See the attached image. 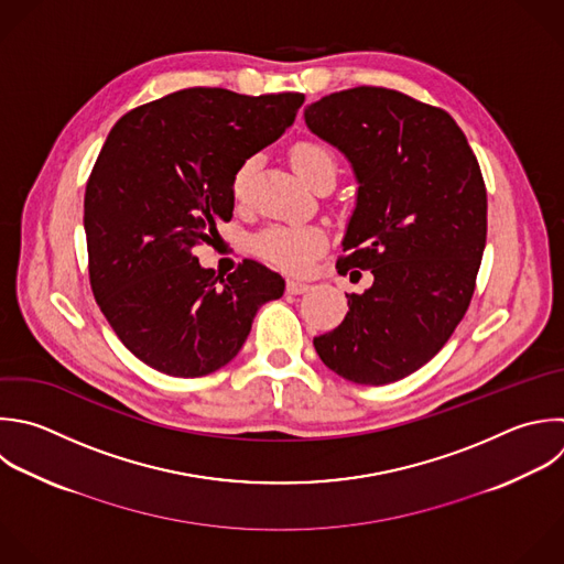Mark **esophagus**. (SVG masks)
I'll return each mask as SVG.
<instances>
[{
    "mask_svg": "<svg viewBox=\"0 0 564 564\" xmlns=\"http://www.w3.org/2000/svg\"><path fill=\"white\" fill-rule=\"evenodd\" d=\"M308 289H311V284H306V282H300V280H286V293H291V295L306 293Z\"/></svg>",
    "mask_w": 564,
    "mask_h": 564,
    "instance_id": "esophagus-1",
    "label": "esophagus"
}]
</instances>
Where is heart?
<instances>
[{
  "mask_svg": "<svg viewBox=\"0 0 564 564\" xmlns=\"http://www.w3.org/2000/svg\"><path fill=\"white\" fill-rule=\"evenodd\" d=\"M291 163L293 170L308 183L313 185L324 172H335V159L333 154L317 143H297L291 150ZM256 170V159L245 161L236 176H234V194L242 196L251 174ZM326 236L317 227H269L264 229L256 240L253 247L258 256L269 260L271 264L291 271V273H302L311 267L313 258L324 249Z\"/></svg>",
  "mask_w": 564,
  "mask_h": 564,
  "instance_id": "obj_1",
  "label": "heart"
}]
</instances>
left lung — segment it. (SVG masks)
<instances>
[{
  "label": "left lung",
  "instance_id": "8db88e82",
  "mask_svg": "<svg viewBox=\"0 0 564 564\" xmlns=\"http://www.w3.org/2000/svg\"><path fill=\"white\" fill-rule=\"evenodd\" d=\"M304 121L357 181L337 269L375 278L346 293L344 322L313 346L348 381H399L443 348L469 306L487 236L478 161L447 112L388 88L333 93Z\"/></svg>",
  "mask_w": 564,
  "mask_h": 564
}]
</instances>
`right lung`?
I'll return each instance as SVG.
<instances>
[{
  "label": "right lung",
  "mask_w": 564,
  "mask_h": 564,
  "mask_svg": "<svg viewBox=\"0 0 564 564\" xmlns=\"http://www.w3.org/2000/svg\"><path fill=\"white\" fill-rule=\"evenodd\" d=\"M300 93L187 88L128 112L86 187L90 284L119 339L172 377H203L242 348L262 304L284 293L256 260L216 278L192 249L234 216L238 167L275 143Z\"/></svg>",
  "instance_id": "obj_1"
}]
</instances>
